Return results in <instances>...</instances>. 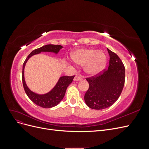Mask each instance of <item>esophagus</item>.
<instances>
[{"mask_svg": "<svg viewBox=\"0 0 149 149\" xmlns=\"http://www.w3.org/2000/svg\"><path fill=\"white\" fill-rule=\"evenodd\" d=\"M83 79V77L81 76H79V75H76L75 76V77L74 78V81H81Z\"/></svg>", "mask_w": 149, "mask_h": 149, "instance_id": "obj_1", "label": "esophagus"}]
</instances>
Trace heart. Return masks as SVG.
Returning <instances> with one entry per match:
<instances>
[{
    "label": "heart",
    "mask_w": 149,
    "mask_h": 149,
    "mask_svg": "<svg viewBox=\"0 0 149 149\" xmlns=\"http://www.w3.org/2000/svg\"><path fill=\"white\" fill-rule=\"evenodd\" d=\"M71 59L74 63L83 66L86 74L97 76L105 68L107 58L104 52L92 48H81L72 53Z\"/></svg>",
    "instance_id": "b5f03b06"
}]
</instances>
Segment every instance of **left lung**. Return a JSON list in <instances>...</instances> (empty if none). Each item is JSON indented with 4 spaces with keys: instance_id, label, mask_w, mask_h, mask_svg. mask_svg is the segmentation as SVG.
<instances>
[{
    "instance_id": "1",
    "label": "left lung",
    "mask_w": 149,
    "mask_h": 149,
    "mask_svg": "<svg viewBox=\"0 0 149 149\" xmlns=\"http://www.w3.org/2000/svg\"><path fill=\"white\" fill-rule=\"evenodd\" d=\"M109 55L108 69L102 74L86 78L89 89L84 95L86 105L101 110L112 106L118 100L125 82V67L119 57L107 48Z\"/></svg>"
}]
</instances>
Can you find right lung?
I'll return each mask as SVG.
<instances>
[{
    "mask_svg": "<svg viewBox=\"0 0 149 149\" xmlns=\"http://www.w3.org/2000/svg\"><path fill=\"white\" fill-rule=\"evenodd\" d=\"M62 48L63 47L61 45H55L49 44L35 49L30 53V55L26 58L24 63L23 70H22V82H23L25 91L31 101L34 102L35 104L42 107L50 108L58 105L63 99L66 89L73 81L74 76H61L52 90L45 94H40L31 91L26 84L24 76L25 65L29 60V58L35 55H37V54L42 52H50L55 53L56 55Z\"/></svg>",
    "mask_w": 149,
    "mask_h": 149,
    "instance_id": "1",
    "label": "right lung"
}]
</instances>
